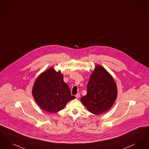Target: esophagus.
<instances>
[{
	"instance_id": "obj_1",
	"label": "esophagus",
	"mask_w": 149,
	"mask_h": 149,
	"mask_svg": "<svg viewBox=\"0 0 149 149\" xmlns=\"http://www.w3.org/2000/svg\"><path fill=\"white\" fill-rule=\"evenodd\" d=\"M79 97H80V94H79V93H77V95H76V98H78Z\"/></svg>"
}]
</instances>
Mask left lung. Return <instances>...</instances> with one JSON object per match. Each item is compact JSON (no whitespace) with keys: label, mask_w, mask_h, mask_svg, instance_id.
I'll return each instance as SVG.
<instances>
[{"label":"left lung","mask_w":149,"mask_h":149,"mask_svg":"<svg viewBox=\"0 0 149 149\" xmlns=\"http://www.w3.org/2000/svg\"><path fill=\"white\" fill-rule=\"evenodd\" d=\"M87 95L81 98L87 110L95 115H100L109 110L117 97L116 84L109 73L101 65H97L87 86Z\"/></svg>","instance_id":"8db88e82"}]
</instances>
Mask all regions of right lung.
<instances>
[{"mask_svg":"<svg viewBox=\"0 0 149 149\" xmlns=\"http://www.w3.org/2000/svg\"><path fill=\"white\" fill-rule=\"evenodd\" d=\"M32 95L43 110L52 113L63 109L68 101L76 98L71 95L68 85L63 81V74L52 68L37 78Z\"/></svg>","mask_w":149,"mask_h":149,"instance_id":"right-lung-1","label":"right lung"}]
</instances>
